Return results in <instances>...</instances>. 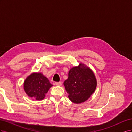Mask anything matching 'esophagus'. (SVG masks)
I'll return each mask as SVG.
<instances>
[{"label": "esophagus", "mask_w": 132, "mask_h": 132, "mask_svg": "<svg viewBox=\"0 0 132 132\" xmlns=\"http://www.w3.org/2000/svg\"><path fill=\"white\" fill-rule=\"evenodd\" d=\"M55 84L57 86H61L62 85V82L59 81V82H55Z\"/></svg>", "instance_id": "esophagus-1"}]
</instances>
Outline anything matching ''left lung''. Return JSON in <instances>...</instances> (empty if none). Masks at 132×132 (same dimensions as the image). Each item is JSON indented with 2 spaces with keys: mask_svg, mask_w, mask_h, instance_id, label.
I'll use <instances>...</instances> for the list:
<instances>
[{
  "mask_svg": "<svg viewBox=\"0 0 132 132\" xmlns=\"http://www.w3.org/2000/svg\"><path fill=\"white\" fill-rule=\"evenodd\" d=\"M68 97L75 103L85 102L96 88L97 80L93 71L84 64L70 69L68 78L64 82Z\"/></svg>",
  "mask_w": 132,
  "mask_h": 132,
  "instance_id": "8db88e82",
  "label": "left lung"
}]
</instances>
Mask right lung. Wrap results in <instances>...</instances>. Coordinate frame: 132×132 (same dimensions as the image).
Listing matches in <instances>:
<instances>
[{
    "mask_svg": "<svg viewBox=\"0 0 132 132\" xmlns=\"http://www.w3.org/2000/svg\"><path fill=\"white\" fill-rule=\"evenodd\" d=\"M52 86L48 78L40 73L30 74L23 82L26 94L36 100H42L45 98L46 94Z\"/></svg>",
    "mask_w": 132,
    "mask_h": 132,
    "instance_id": "obj_1",
    "label": "right lung"
}]
</instances>
